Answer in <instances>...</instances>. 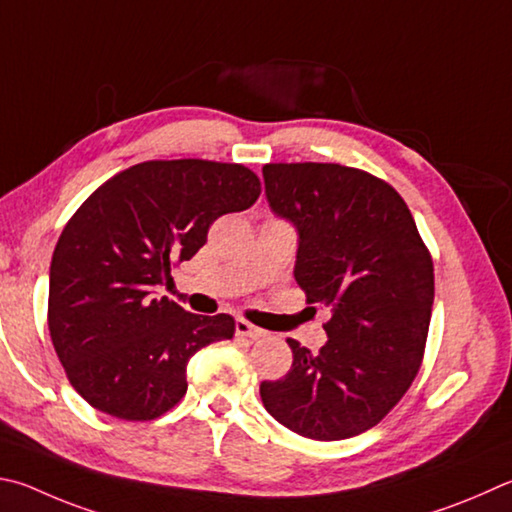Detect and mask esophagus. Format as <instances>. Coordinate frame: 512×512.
I'll return each mask as SVG.
<instances>
[{
  "mask_svg": "<svg viewBox=\"0 0 512 512\" xmlns=\"http://www.w3.org/2000/svg\"><path fill=\"white\" fill-rule=\"evenodd\" d=\"M235 333L241 338H250V340H259V338H266V331L255 327V324H250L248 320H237L235 322Z\"/></svg>",
  "mask_w": 512,
  "mask_h": 512,
  "instance_id": "1",
  "label": "esophagus"
}]
</instances>
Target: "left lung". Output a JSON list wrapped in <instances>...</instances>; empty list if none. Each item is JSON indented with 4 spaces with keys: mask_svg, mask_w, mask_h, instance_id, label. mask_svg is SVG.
I'll return each instance as SVG.
<instances>
[{
    "mask_svg": "<svg viewBox=\"0 0 512 512\" xmlns=\"http://www.w3.org/2000/svg\"><path fill=\"white\" fill-rule=\"evenodd\" d=\"M266 199L300 235L295 282L331 309L327 345L288 338L293 365L264 380L266 412L315 441L367 432L421 369L434 302L432 255L392 185L340 163H268Z\"/></svg>",
    "mask_w": 512,
    "mask_h": 512,
    "instance_id": "1",
    "label": "left lung"
}]
</instances>
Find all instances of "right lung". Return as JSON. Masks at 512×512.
<instances>
[{"label": "right lung", "mask_w": 512, "mask_h": 512, "mask_svg": "<svg viewBox=\"0 0 512 512\" xmlns=\"http://www.w3.org/2000/svg\"><path fill=\"white\" fill-rule=\"evenodd\" d=\"M262 183L239 163L145 161L105 181L55 244L49 331L73 389L98 412L152 421L188 392V360L235 336L232 315H197L152 288L206 244Z\"/></svg>", "instance_id": "obj_1"}]
</instances>
